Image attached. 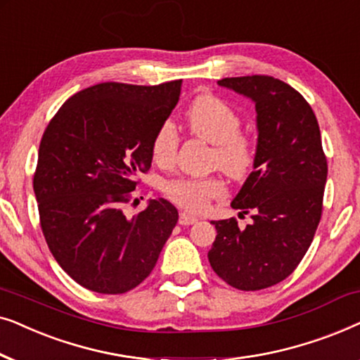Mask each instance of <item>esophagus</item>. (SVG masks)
<instances>
[{"label": "esophagus", "mask_w": 360, "mask_h": 360, "mask_svg": "<svg viewBox=\"0 0 360 360\" xmlns=\"http://www.w3.org/2000/svg\"><path fill=\"white\" fill-rule=\"evenodd\" d=\"M179 223L181 224V226H190V224H195V223H198V218H196V216H191V214H188V213H180V219H179Z\"/></svg>", "instance_id": "obj_1"}]
</instances>
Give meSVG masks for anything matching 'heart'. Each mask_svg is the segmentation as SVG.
Instances as JSON below:
<instances>
[{
    "label": "heart",
    "instance_id": "1",
    "mask_svg": "<svg viewBox=\"0 0 360 360\" xmlns=\"http://www.w3.org/2000/svg\"><path fill=\"white\" fill-rule=\"evenodd\" d=\"M191 134L213 144L211 165L219 167L231 179L240 180L250 174L255 164V146L240 132V117L233 106L219 98L205 95L191 103L185 115ZM179 149V132L172 122H162L150 141V154L155 164H174ZM224 181L218 176L190 179L176 176L164 184V193L188 211L205 210L211 200L224 193Z\"/></svg>",
    "mask_w": 360,
    "mask_h": 360
}]
</instances>
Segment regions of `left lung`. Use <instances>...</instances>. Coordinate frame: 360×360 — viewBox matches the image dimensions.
<instances>
[{
	"instance_id": "8db88e82",
	"label": "left lung",
	"mask_w": 360,
	"mask_h": 360,
	"mask_svg": "<svg viewBox=\"0 0 360 360\" xmlns=\"http://www.w3.org/2000/svg\"><path fill=\"white\" fill-rule=\"evenodd\" d=\"M218 85L254 101L257 149L254 172L231 203L252 213V223L213 221L218 234L208 259L226 283L254 292L287 278L311 245L328 164L316 116L295 88L267 75L223 78Z\"/></svg>"
}]
</instances>
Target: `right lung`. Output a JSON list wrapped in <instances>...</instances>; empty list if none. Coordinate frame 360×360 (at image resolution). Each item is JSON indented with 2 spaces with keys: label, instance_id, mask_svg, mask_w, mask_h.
Here are the masks:
<instances>
[{
  "label": "right lung",
  "instance_id": "right-lung-1",
  "mask_svg": "<svg viewBox=\"0 0 360 360\" xmlns=\"http://www.w3.org/2000/svg\"><path fill=\"white\" fill-rule=\"evenodd\" d=\"M181 80L155 86L100 83L63 103L39 147L34 193L44 238L82 287L117 295L149 277L179 211L150 200L122 211L152 164L150 141L180 98Z\"/></svg>",
  "mask_w": 360,
  "mask_h": 360
}]
</instances>
